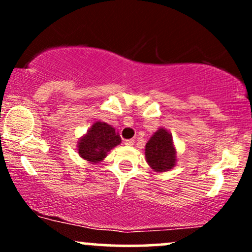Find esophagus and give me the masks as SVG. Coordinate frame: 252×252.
<instances>
[{
  "mask_svg": "<svg viewBox=\"0 0 252 252\" xmlns=\"http://www.w3.org/2000/svg\"><path fill=\"white\" fill-rule=\"evenodd\" d=\"M134 143H135L134 140H126V141H124V144H126V146H132Z\"/></svg>",
  "mask_w": 252,
  "mask_h": 252,
  "instance_id": "34e87169",
  "label": "esophagus"
}]
</instances>
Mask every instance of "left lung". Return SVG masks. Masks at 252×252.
Returning <instances> with one entry per match:
<instances>
[{
  "label": "left lung",
  "instance_id": "left-lung-1",
  "mask_svg": "<svg viewBox=\"0 0 252 252\" xmlns=\"http://www.w3.org/2000/svg\"><path fill=\"white\" fill-rule=\"evenodd\" d=\"M144 155L150 168L158 173L167 172L175 166L176 149L168 130L160 128L154 132L146 144Z\"/></svg>",
  "mask_w": 252,
  "mask_h": 252
}]
</instances>
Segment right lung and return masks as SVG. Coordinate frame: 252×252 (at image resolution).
I'll list each match as a JSON object with an SVG mask.
<instances>
[{
  "label": "right lung",
  "instance_id": "right-lung-1",
  "mask_svg": "<svg viewBox=\"0 0 252 252\" xmlns=\"http://www.w3.org/2000/svg\"><path fill=\"white\" fill-rule=\"evenodd\" d=\"M115 128L105 122H94L85 135L79 138L78 154L89 163H98L106 158L112 148L121 143Z\"/></svg>",
  "mask_w": 252,
  "mask_h": 252
}]
</instances>
